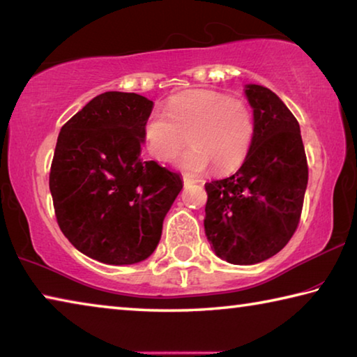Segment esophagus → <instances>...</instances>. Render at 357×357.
Instances as JSON below:
<instances>
[{
    "label": "esophagus",
    "instance_id": "1",
    "mask_svg": "<svg viewBox=\"0 0 357 357\" xmlns=\"http://www.w3.org/2000/svg\"><path fill=\"white\" fill-rule=\"evenodd\" d=\"M183 181H184V185H190V184H195V183H198V179L187 178V176H184V178H183Z\"/></svg>",
    "mask_w": 357,
    "mask_h": 357
}]
</instances>
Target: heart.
Masks as SVG:
<instances>
[{
    "label": "heart",
    "mask_w": 357,
    "mask_h": 357,
    "mask_svg": "<svg viewBox=\"0 0 357 357\" xmlns=\"http://www.w3.org/2000/svg\"><path fill=\"white\" fill-rule=\"evenodd\" d=\"M165 114L153 112L142 126L146 153L159 162H172L187 145L192 150L179 159L185 172L198 173L212 164L218 172L238 167L250 151L255 119L250 106L215 90H190L173 96Z\"/></svg>",
    "instance_id": "b5f03b06"
}]
</instances>
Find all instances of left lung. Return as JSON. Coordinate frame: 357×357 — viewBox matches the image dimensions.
I'll use <instances>...</instances> for the list:
<instances>
[{"label": "left lung", "mask_w": 357, "mask_h": 357, "mask_svg": "<svg viewBox=\"0 0 357 357\" xmlns=\"http://www.w3.org/2000/svg\"><path fill=\"white\" fill-rule=\"evenodd\" d=\"M255 135L242 167L204 184V229L223 261L251 265L275 256L300 223L307 159L300 125L270 89L250 84Z\"/></svg>", "instance_id": "left-lung-1"}]
</instances>
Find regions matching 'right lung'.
Listing matches in <instances>:
<instances>
[{
    "label": "right lung",
    "instance_id": "1",
    "mask_svg": "<svg viewBox=\"0 0 357 357\" xmlns=\"http://www.w3.org/2000/svg\"><path fill=\"white\" fill-rule=\"evenodd\" d=\"M153 101L106 92L62 126L50 170L57 225L82 255L129 265L156 250L183 189L178 173L140 158Z\"/></svg>",
    "mask_w": 357,
    "mask_h": 357
}]
</instances>
